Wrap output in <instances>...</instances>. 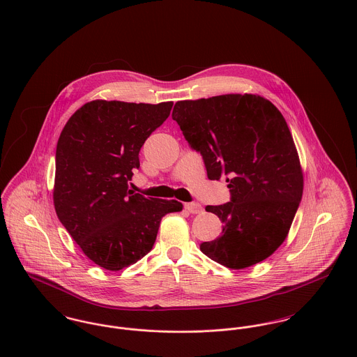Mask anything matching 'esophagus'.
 Returning a JSON list of instances; mask_svg holds the SVG:
<instances>
[{
	"instance_id": "1",
	"label": "esophagus",
	"mask_w": 357,
	"mask_h": 357,
	"mask_svg": "<svg viewBox=\"0 0 357 357\" xmlns=\"http://www.w3.org/2000/svg\"><path fill=\"white\" fill-rule=\"evenodd\" d=\"M184 207H185V210H187L188 213H192V214H199V213H202V210H204L202 204H198V202L185 204H184Z\"/></svg>"
}]
</instances>
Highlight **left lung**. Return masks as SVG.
I'll list each match as a JSON object with an SVG mask.
<instances>
[{"mask_svg":"<svg viewBox=\"0 0 357 357\" xmlns=\"http://www.w3.org/2000/svg\"><path fill=\"white\" fill-rule=\"evenodd\" d=\"M172 118L202 153L207 177L227 176L232 195L228 204L206 206L224 225L201 252L231 269L273 255L289 235L304 190L300 156L280 111L259 95L229 93L177 102Z\"/></svg>","mask_w":357,"mask_h":357,"instance_id":"obj_1","label":"left lung"}]
</instances>
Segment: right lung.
<instances>
[{
    "instance_id": "right-lung-1",
    "label": "right lung",
    "mask_w": 357,
    "mask_h": 357,
    "mask_svg": "<svg viewBox=\"0 0 357 357\" xmlns=\"http://www.w3.org/2000/svg\"><path fill=\"white\" fill-rule=\"evenodd\" d=\"M159 104L92 100L64 125L56 147L53 204L84 255L121 271L153 249L159 224L183 204L128 190L144 142L170 114Z\"/></svg>"
}]
</instances>
